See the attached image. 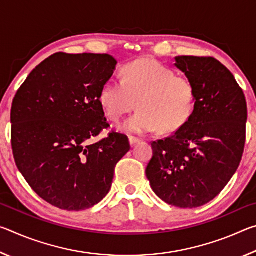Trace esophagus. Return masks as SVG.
I'll return each instance as SVG.
<instances>
[{
    "label": "esophagus",
    "instance_id": "obj_1",
    "mask_svg": "<svg viewBox=\"0 0 256 256\" xmlns=\"http://www.w3.org/2000/svg\"><path fill=\"white\" fill-rule=\"evenodd\" d=\"M128 141H130V144H131L132 146H133L134 144H138V142H140V140H138V138H134V136H130Z\"/></svg>",
    "mask_w": 256,
    "mask_h": 256
}]
</instances>
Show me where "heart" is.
Listing matches in <instances>:
<instances>
[{"mask_svg":"<svg viewBox=\"0 0 256 256\" xmlns=\"http://www.w3.org/2000/svg\"><path fill=\"white\" fill-rule=\"evenodd\" d=\"M99 100L110 120L118 122L134 107L138 110L123 124L128 133H172L188 122L196 106V89L190 80L158 62L142 58L123 68V79L107 80Z\"/></svg>","mask_w":256,"mask_h":256,"instance_id":"b5f03b06","label":"heart"}]
</instances>
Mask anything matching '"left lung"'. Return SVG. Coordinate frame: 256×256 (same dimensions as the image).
I'll use <instances>...</instances> for the list:
<instances>
[{
    "mask_svg": "<svg viewBox=\"0 0 256 256\" xmlns=\"http://www.w3.org/2000/svg\"><path fill=\"white\" fill-rule=\"evenodd\" d=\"M175 66L196 89L194 110L172 136L151 144L146 170L151 188L168 204L198 208L218 196L244 152L248 106L232 73L214 58L177 56Z\"/></svg>",
    "mask_w": 256,
    "mask_h": 256,
    "instance_id": "left-lung-1",
    "label": "left lung"
}]
</instances>
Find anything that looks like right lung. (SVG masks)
I'll return each instance as SVG.
<instances>
[{
    "instance_id": "right-lung-1",
    "label": "right lung",
    "mask_w": 256,
    "mask_h": 256,
    "mask_svg": "<svg viewBox=\"0 0 256 256\" xmlns=\"http://www.w3.org/2000/svg\"><path fill=\"white\" fill-rule=\"evenodd\" d=\"M116 64L108 54L56 53L34 68L12 102L16 167L42 200L62 210L100 202L130 150L128 136L115 132L89 144L110 126L99 94Z\"/></svg>"
}]
</instances>
